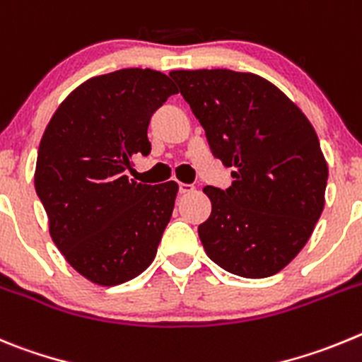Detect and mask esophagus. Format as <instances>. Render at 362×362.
I'll return each mask as SVG.
<instances>
[{
  "mask_svg": "<svg viewBox=\"0 0 362 362\" xmlns=\"http://www.w3.org/2000/svg\"><path fill=\"white\" fill-rule=\"evenodd\" d=\"M193 189H194V185H191V184H182V182H180V184H178V193H182V194H184V193H191Z\"/></svg>",
  "mask_w": 362,
  "mask_h": 362,
  "instance_id": "1",
  "label": "esophagus"
}]
</instances>
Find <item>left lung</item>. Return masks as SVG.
<instances>
[{
	"label": "left lung",
	"mask_w": 362,
	"mask_h": 362,
	"mask_svg": "<svg viewBox=\"0 0 362 362\" xmlns=\"http://www.w3.org/2000/svg\"><path fill=\"white\" fill-rule=\"evenodd\" d=\"M211 151L234 182L207 185L213 211L198 226L205 252L242 278L276 274L308 242L325 207L328 168L308 119L281 90L254 74L175 70Z\"/></svg>",
	"instance_id": "obj_1"
}]
</instances>
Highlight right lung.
I'll return each instance as SVG.
<instances>
[{
  "label": "right lung",
  "mask_w": 362,
  "mask_h": 362,
  "mask_svg": "<svg viewBox=\"0 0 362 362\" xmlns=\"http://www.w3.org/2000/svg\"><path fill=\"white\" fill-rule=\"evenodd\" d=\"M175 93L162 71L122 68L76 88L45 129L35 193L57 249L97 285L144 272L171 220L177 182L139 184L126 169L149 155V119Z\"/></svg>",
  "instance_id": "obj_1"
}]
</instances>
